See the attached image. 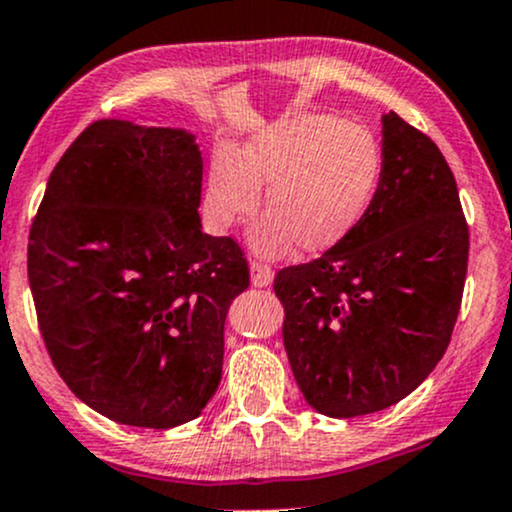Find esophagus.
<instances>
[{
  "label": "esophagus",
  "instance_id": "esophagus-1",
  "mask_svg": "<svg viewBox=\"0 0 512 512\" xmlns=\"http://www.w3.org/2000/svg\"><path fill=\"white\" fill-rule=\"evenodd\" d=\"M250 272H252V286H255V289H262V286L272 284L274 269L269 267V264H264L262 260H252Z\"/></svg>",
  "mask_w": 512,
  "mask_h": 512
}]
</instances>
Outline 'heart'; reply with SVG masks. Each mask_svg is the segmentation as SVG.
<instances>
[{"label":"heart","mask_w":512,"mask_h":512,"mask_svg":"<svg viewBox=\"0 0 512 512\" xmlns=\"http://www.w3.org/2000/svg\"><path fill=\"white\" fill-rule=\"evenodd\" d=\"M383 154L366 127L334 115H291L267 127L240 154L216 151L207 207L221 226L245 219L260 204L255 243L281 252L337 245L356 228L373 202Z\"/></svg>","instance_id":"b5f03b06"}]
</instances>
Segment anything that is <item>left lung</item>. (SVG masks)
I'll list each match as a JSON object with an SVG mask.
<instances>
[{
	"instance_id": "obj_1",
	"label": "left lung",
	"mask_w": 512,
	"mask_h": 512,
	"mask_svg": "<svg viewBox=\"0 0 512 512\" xmlns=\"http://www.w3.org/2000/svg\"><path fill=\"white\" fill-rule=\"evenodd\" d=\"M467 257L448 161L424 132L383 115V170L363 219L325 255L274 279L305 402L351 419L414 392L450 344Z\"/></svg>"
}]
</instances>
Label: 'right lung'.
Wrapping results in <instances>:
<instances>
[{"label":"right lung","mask_w":512,"mask_h":512,"mask_svg":"<svg viewBox=\"0 0 512 512\" xmlns=\"http://www.w3.org/2000/svg\"><path fill=\"white\" fill-rule=\"evenodd\" d=\"M202 154L185 129L91 122L52 170L28 281L57 373L117 424L173 428L221 383L223 325L250 267L199 221Z\"/></svg>","instance_id":"right-lung-1"}]
</instances>
